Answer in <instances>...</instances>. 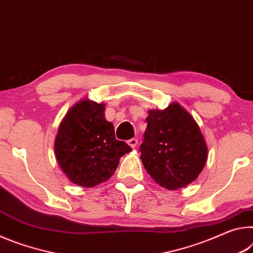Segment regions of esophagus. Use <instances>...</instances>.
<instances>
[{
	"instance_id": "1",
	"label": "esophagus",
	"mask_w": 253,
	"mask_h": 253,
	"mask_svg": "<svg viewBox=\"0 0 253 253\" xmlns=\"http://www.w3.org/2000/svg\"><path fill=\"white\" fill-rule=\"evenodd\" d=\"M127 144H129L131 148H135L136 146H138V139H135V138L130 139L129 141H127Z\"/></svg>"
}]
</instances>
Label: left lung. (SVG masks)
Masks as SVG:
<instances>
[{
	"instance_id": "obj_1",
	"label": "left lung",
	"mask_w": 253,
	"mask_h": 253,
	"mask_svg": "<svg viewBox=\"0 0 253 253\" xmlns=\"http://www.w3.org/2000/svg\"><path fill=\"white\" fill-rule=\"evenodd\" d=\"M141 160L157 184L167 189L185 187L196 179L208 159V147L195 120L178 103L150 110Z\"/></svg>"
}]
</instances>
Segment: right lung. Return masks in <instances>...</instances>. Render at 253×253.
I'll return each mask as SVG.
<instances>
[{"instance_id":"obj_1","label":"right lung","mask_w":253,"mask_h":253,"mask_svg":"<svg viewBox=\"0 0 253 253\" xmlns=\"http://www.w3.org/2000/svg\"><path fill=\"white\" fill-rule=\"evenodd\" d=\"M104 104L82 99L61 121L55 140V155L72 183L93 187L106 181L120 158L132 149L115 139L114 126L104 118Z\"/></svg>"}]
</instances>
